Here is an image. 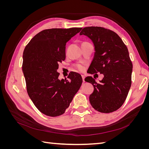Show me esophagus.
Instances as JSON below:
<instances>
[{"instance_id": "1", "label": "esophagus", "mask_w": 149, "mask_h": 149, "mask_svg": "<svg viewBox=\"0 0 149 149\" xmlns=\"http://www.w3.org/2000/svg\"><path fill=\"white\" fill-rule=\"evenodd\" d=\"M81 76H82V78H83V82H84L85 81H84V78H85V76H84V75H81Z\"/></svg>"}]
</instances>
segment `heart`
Instances as JSON below:
<instances>
[{
	"mask_svg": "<svg viewBox=\"0 0 149 149\" xmlns=\"http://www.w3.org/2000/svg\"><path fill=\"white\" fill-rule=\"evenodd\" d=\"M76 67L77 68V69H78V70H79V71H83V70H84V66H83L82 65H81V64L76 65Z\"/></svg>",
	"mask_w": 149,
	"mask_h": 149,
	"instance_id": "heart-1",
	"label": "heart"
}]
</instances>
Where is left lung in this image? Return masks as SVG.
<instances>
[{"instance_id": "left-lung-1", "label": "left lung", "mask_w": 149, "mask_h": 149, "mask_svg": "<svg viewBox=\"0 0 149 149\" xmlns=\"http://www.w3.org/2000/svg\"><path fill=\"white\" fill-rule=\"evenodd\" d=\"M79 35L87 36L94 45L89 73L104 74L100 83L91 76L84 79L94 86L90 103L102 113L118 110L125 101L132 83V63L127 47L114 31L101 26L85 27Z\"/></svg>"}]
</instances>
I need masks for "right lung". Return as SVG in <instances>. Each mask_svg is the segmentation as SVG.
<instances>
[{"instance_id": "1", "label": "right lung", "mask_w": 149, "mask_h": 149, "mask_svg": "<svg viewBox=\"0 0 149 149\" xmlns=\"http://www.w3.org/2000/svg\"><path fill=\"white\" fill-rule=\"evenodd\" d=\"M82 28L42 30L24 49L22 71L26 91L36 107L46 116L65 113L81 86L79 74L71 72L66 79H58V63L65 60L66 43Z\"/></svg>"}]
</instances>
